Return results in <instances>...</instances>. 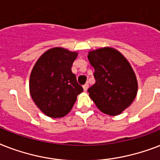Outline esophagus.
<instances>
[{"label": "esophagus", "mask_w": 160, "mask_h": 160, "mask_svg": "<svg viewBox=\"0 0 160 160\" xmlns=\"http://www.w3.org/2000/svg\"><path fill=\"white\" fill-rule=\"evenodd\" d=\"M88 87H89L88 83H86V84H85V85H83V89H84V90H85V91H86V90H88Z\"/></svg>", "instance_id": "1"}]
</instances>
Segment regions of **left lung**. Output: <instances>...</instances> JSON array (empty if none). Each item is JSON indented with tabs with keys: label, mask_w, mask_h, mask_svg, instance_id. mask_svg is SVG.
<instances>
[{
	"label": "left lung",
	"mask_w": 160,
	"mask_h": 160,
	"mask_svg": "<svg viewBox=\"0 0 160 160\" xmlns=\"http://www.w3.org/2000/svg\"><path fill=\"white\" fill-rule=\"evenodd\" d=\"M88 59L95 68V83L88 89L90 99L105 114H121L131 105L138 91L130 64L120 52L110 47L90 51Z\"/></svg>",
	"instance_id": "obj_1"
}]
</instances>
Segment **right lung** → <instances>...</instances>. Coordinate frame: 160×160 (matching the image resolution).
<instances>
[{
    "label": "right lung",
    "instance_id": "1",
    "mask_svg": "<svg viewBox=\"0 0 160 160\" xmlns=\"http://www.w3.org/2000/svg\"><path fill=\"white\" fill-rule=\"evenodd\" d=\"M78 54L55 47L46 51L34 65L30 93L37 107L51 118H61L71 110L83 91L71 66Z\"/></svg>",
    "mask_w": 160,
    "mask_h": 160
}]
</instances>
